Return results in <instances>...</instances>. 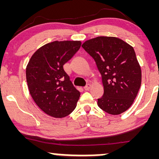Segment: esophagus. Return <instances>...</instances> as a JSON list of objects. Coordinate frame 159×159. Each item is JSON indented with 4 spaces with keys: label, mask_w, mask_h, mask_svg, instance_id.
Masks as SVG:
<instances>
[{
    "label": "esophagus",
    "mask_w": 159,
    "mask_h": 159,
    "mask_svg": "<svg viewBox=\"0 0 159 159\" xmlns=\"http://www.w3.org/2000/svg\"><path fill=\"white\" fill-rule=\"evenodd\" d=\"M90 87H91L90 84H87L85 86L84 88V90H86V91H88L90 89Z\"/></svg>",
    "instance_id": "obj_1"
}]
</instances>
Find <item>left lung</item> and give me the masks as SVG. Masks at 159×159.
<instances>
[{"label":"left lung","mask_w":159,"mask_h":159,"mask_svg":"<svg viewBox=\"0 0 159 159\" xmlns=\"http://www.w3.org/2000/svg\"><path fill=\"white\" fill-rule=\"evenodd\" d=\"M82 48L94 59L102 75L104 94L98 106L112 115L123 113L132 105L141 84V69L134 48L113 36H98Z\"/></svg>","instance_id":"left-lung-1"}]
</instances>
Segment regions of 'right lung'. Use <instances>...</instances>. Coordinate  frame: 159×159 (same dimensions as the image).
Segmentation results:
<instances>
[{
    "label": "right lung",
    "mask_w": 159,
    "mask_h": 159,
    "mask_svg": "<svg viewBox=\"0 0 159 159\" xmlns=\"http://www.w3.org/2000/svg\"><path fill=\"white\" fill-rule=\"evenodd\" d=\"M80 41H54L33 54L26 78L33 99L43 112L55 118L70 114L80 97L63 69V65L79 50Z\"/></svg>",
    "instance_id": "1"
}]
</instances>
